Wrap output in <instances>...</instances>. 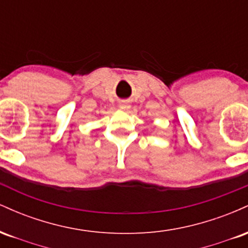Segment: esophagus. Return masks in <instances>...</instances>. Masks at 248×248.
Masks as SVG:
<instances>
[{"label": "esophagus", "mask_w": 248, "mask_h": 248, "mask_svg": "<svg viewBox=\"0 0 248 248\" xmlns=\"http://www.w3.org/2000/svg\"><path fill=\"white\" fill-rule=\"evenodd\" d=\"M128 107H129V106H128V104H126V102H122V104H120L121 109H127Z\"/></svg>", "instance_id": "1"}]
</instances>
